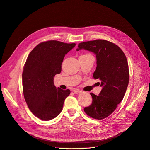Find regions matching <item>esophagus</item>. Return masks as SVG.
I'll return each instance as SVG.
<instances>
[{"label":"esophagus","mask_w":150,"mask_h":150,"mask_svg":"<svg viewBox=\"0 0 150 150\" xmlns=\"http://www.w3.org/2000/svg\"><path fill=\"white\" fill-rule=\"evenodd\" d=\"M81 90H78V89H75V90H74V93H75V94H79V93H81Z\"/></svg>","instance_id":"esophagus-1"}]
</instances>
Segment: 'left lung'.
Here are the masks:
<instances>
[{
	"label": "left lung",
	"instance_id": "1",
	"mask_svg": "<svg viewBox=\"0 0 150 150\" xmlns=\"http://www.w3.org/2000/svg\"><path fill=\"white\" fill-rule=\"evenodd\" d=\"M78 47L76 51L84 49L96 55L97 67L93 78L100 80L102 87L98 96L90 93L93 102L84 112L94 119H104L115 110L126 91L129 81L126 57L119 47L106 40L81 42Z\"/></svg>",
	"mask_w": 150,
	"mask_h": 150
}]
</instances>
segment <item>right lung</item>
<instances>
[{
  "mask_svg": "<svg viewBox=\"0 0 150 150\" xmlns=\"http://www.w3.org/2000/svg\"><path fill=\"white\" fill-rule=\"evenodd\" d=\"M75 45L48 40L35 47L26 60L22 74L24 97L31 112L40 120L56 117L71 93L69 89L56 88L54 77L61 72L65 55Z\"/></svg>",
  "mask_w": 150,
  "mask_h": 150,
  "instance_id": "add662e5",
  "label": "right lung"
}]
</instances>
